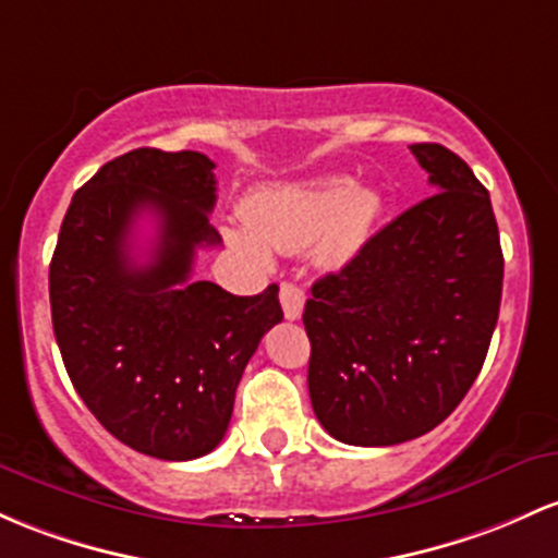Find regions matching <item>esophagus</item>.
I'll list each match as a JSON object with an SVG mask.
<instances>
[{
    "instance_id": "1",
    "label": "esophagus",
    "mask_w": 558,
    "mask_h": 558,
    "mask_svg": "<svg viewBox=\"0 0 558 558\" xmlns=\"http://www.w3.org/2000/svg\"><path fill=\"white\" fill-rule=\"evenodd\" d=\"M280 304H283L289 320H299L304 312V291L293 283H283L280 286Z\"/></svg>"
}]
</instances>
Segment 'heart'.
<instances>
[{
    "label": "heart",
    "instance_id": "heart-1",
    "mask_svg": "<svg viewBox=\"0 0 558 558\" xmlns=\"http://www.w3.org/2000/svg\"><path fill=\"white\" fill-rule=\"evenodd\" d=\"M378 209L376 195L354 187L349 177H320L254 193L243 206L251 235L230 228L225 238L259 262L269 259L265 245L291 254L317 241L320 262L341 267L368 241Z\"/></svg>",
    "mask_w": 558,
    "mask_h": 558
}]
</instances>
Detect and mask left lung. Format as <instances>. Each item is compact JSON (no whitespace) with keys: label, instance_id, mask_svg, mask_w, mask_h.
I'll return each mask as SVG.
<instances>
[{"label":"left lung","instance_id":"1","mask_svg":"<svg viewBox=\"0 0 558 558\" xmlns=\"http://www.w3.org/2000/svg\"><path fill=\"white\" fill-rule=\"evenodd\" d=\"M410 153L439 193L391 219L304 304L312 408L330 437L360 448L421 437L461 405L504 291L485 185L442 145Z\"/></svg>","mask_w":558,"mask_h":558}]
</instances>
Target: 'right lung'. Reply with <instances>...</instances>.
<instances>
[{"label":"right lung","mask_w":558,"mask_h":558,"mask_svg":"<svg viewBox=\"0 0 558 558\" xmlns=\"http://www.w3.org/2000/svg\"><path fill=\"white\" fill-rule=\"evenodd\" d=\"M204 153L137 148L76 190L50 265L52 328L73 389L119 442L193 461L222 442L235 389L262 336L283 320L278 286L235 296L190 280L195 248L222 238ZM143 213L149 259L131 254Z\"/></svg>","instance_id":"add662e5"}]
</instances>
